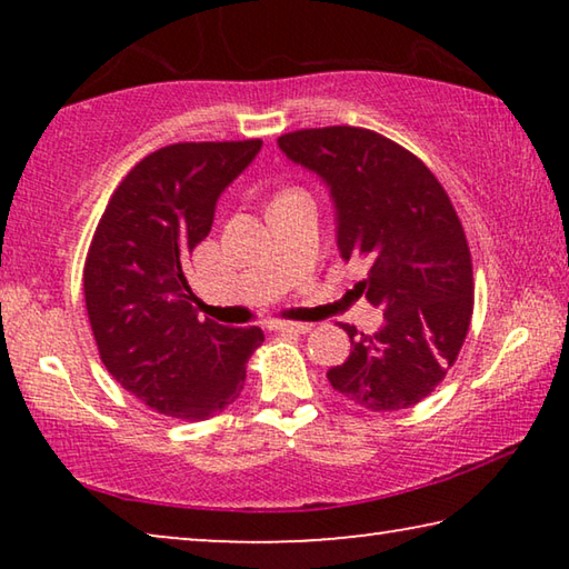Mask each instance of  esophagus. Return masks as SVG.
Instances as JSON below:
<instances>
[{"label": "esophagus", "instance_id": "1", "mask_svg": "<svg viewBox=\"0 0 569 569\" xmlns=\"http://www.w3.org/2000/svg\"><path fill=\"white\" fill-rule=\"evenodd\" d=\"M276 331H281V333H308L313 329V323H293V321H281V323H276L273 326Z\"/></svg>", "mask_w": 569, "mask_h": 569}]
</instances>
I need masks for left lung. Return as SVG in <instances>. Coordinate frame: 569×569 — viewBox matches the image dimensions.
I'll list each match as a JSON object with an SVG mask.
<instances>
[{
	"instance_id": "8db88e82",
	"label": "left lung",
	"mask_w": 569,
	"mask_h": 569,
	"mask_svg": "<svg viewBox=\"0 0 569 569\" xmlns=\"http://www.w3.org/2000/svg\"><path fill=\"white\" fill-rule=\"evenodd\" d=\"M283 156L329 188L336 246L369 266L359 296L383 326H343L351 353L329 369L331 387L356 407L397 411L447 377L467 339L475 283L457 210L423 162L379 132L336 124L278 138Z\"/></svg>"
}]
</instances>
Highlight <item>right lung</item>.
I'll list each match as a JSON object with an SVG mask.
<instances>
[{
  "label": "right lung",
  "instance_id": "add662e5",
  "mask_svg": "<svg viewBox=\"0 0 569 569\" xmlns=\"http://www.w3.org/2000/svg\"><path fill=\"white\" fill-rule=\"evenodd\" d=\"M261 140L178 142L150 152L112 192L84 263V303L112 379L166 417L203 421L238 399L258 326L198 319L188 263L218 198Z\"/></svg>",
  "mask_w": 569,
  "mask_h": 569
}]
</instances>
